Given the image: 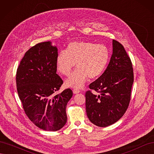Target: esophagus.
Returning a JSON list of instances; mask_svg holds the SVG:
<instances>
[{
  "mask_svg": "<svg viewBox=\"0 0 154 154\" xmlns=\"http://www.w3.org/2000/svg\"><path fill=\"white\" fill-rule=\"evenodd\" d=\"M72 91H73L74 94H78V93H79V92H80L78 89H76V88H74V89H73Z\"/></svg>",
  "mask_w": 154,
  "mask_h": 154,
  "instance_id": "obj_1",
  "label": "esophagus"
}]
</instances>
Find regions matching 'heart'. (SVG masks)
Instances as JSON below:
<instances>
[{
	"label": "heart",
	"instance_id": "1",
	"mask_svg": "<svg viewBox=\"0 0 154 154\" xmlns=\"http://www.w3.org/2000/svg\"><path fill=\"white\" fill-rule=\"evenodd\" d=\"M110 56V51L104 44L74 42L68 45L66 51L58 53L56 67L59 72L69 76L76 63L78 69L66 80V85L78 88L84 85L88 77L94 79L103 73Z\"/></svg>",
	"mask_w": 154,
	"mask_h": 154
}]
</instances>
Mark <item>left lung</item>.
Wrapping results in <instances>:
<instances>
[{
	"instance_id": "1",
	"label": "left lung",
	"mask_w": 154,
	"mask_h": 154,
	"mask_svg": "<svg viewBox=\"0 0 154 154\" xmlns=\"http://www.w3.org/2000/svg\"><path fill=\"white\" fill-rule=\"evenodd\" d=\"M112 54L105 72L89 88L85 106L91 122L100 127H108L122 117L128 109L134 82L132 62L123 46L112 40Z\"/></svg>"
}]
</instances>
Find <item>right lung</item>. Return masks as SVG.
I'll return each mask as SVG.
<instances>
[{"instance_id":"obj_1","label":"right lung","mask_w":154,"mask_h":154,"mask_svg":"<svg viewBox=\"0 0 154 154\" xmlns=\"http://www.w3.org/2000/svg\"><path fill=\"white\" fill-rule=\"evenodd\" d=\"M58 49L51 42L32 46L25 53L16 74L17 88L27 117L38 128L57 131L67 122L66 106L72 96L67 88L57 94L63 80L57 74Z\"/></svg>"}]
</instances>
